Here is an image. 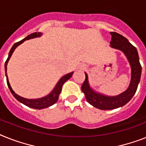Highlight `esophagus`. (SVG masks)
Listing matches in <instances>:
<instances>
[{"label": "esophagus", "mask_w": 146, "mask_h": 146, "mask_svg": "<svg viewBox=\"0 0 146 146\" xmlns=\"http://www.w3.org/2000/svg\"><path fill=\"white\" fill-rule=\"evenodd\" d=\"M85 68H86V66H85L84 64H80V66H79V68H80V69H81V70H84Z\"/></svg>", "instance_id": "1"}]
</instances>
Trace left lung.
Returning <instances> with one entry per match:
<instances>
[{
    "label": "left lung",
    "mask_w": 146,
    "mask_h": 146,
    "mask_svg": "<svg viewBox=\"0 0 146 146\" xmlns=\"http://www.w3.org/2000/svg\"><path fill=\"white\" fill-rule=\"evenodd\" d=\"M110 34L112 38L110 46L112 48L121 50L125 54L131 66V76L129 86L125 92L118 96H110L95 91L90 86L88 74L85 72L86 79L81 86L82 92L85 94L86 101L91 105L103 110L121 108L130 102L137 91L142 73V66L137 48L123 36L115 32H111Z\"/></svg>",
    "instance_id": "obj_1"
}]
</instances>
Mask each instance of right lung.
I'll return each mask as SVG.
<instances>
[{
  "label": "right lung",
  "mask_w": 146,
  "mask_h": 146,
  "mask_svg": "<svg viewBox=\"0 0 146 146\" xmlns=\"http://www.w3.org/2000/svg\"><path fill=\"white\" fill-rule=\"evenodd\" d=\"M42 35V33L40 32H36L33 33H31V34L28 35L27 37H25L24 39L21 40L19 42H16L13 44V46L12 47V48L10 49L9 53V55H8V58H7V61L5 62V70H6V77H7V85H8V87L9 88L10 90V92H12L13 96L16 98L19 102L22 103L23 104L27 106L29 108H33V109H37V110H41V109H44V108H48L50 106L53 105L54 104L57 102L59 98V95L61 92V90H62V85L64 84V83L66 81L72 78V74L74 72H70L68 74H66V75L62 76V78H60V80H58V82L56 83V86H54V88L52 90V91L48 94L46 96H44L42 98H33V99H29V98H23L21 96L17 95L14 91L13 90L12 87L10 86V84L9 82V79H8V76H7V63L9 62V59H10L11 56L13 53L14 52L15 49L17 47L20 45L21 44H22L25 41L28 40V39H31V38H38V37H40Z\"/></svg>",
  "instance_id": "obj_1"
}]
</instances>
